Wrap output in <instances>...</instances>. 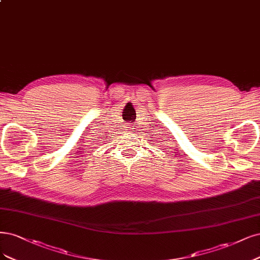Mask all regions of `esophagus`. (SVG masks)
<instances>
[{
  "mask_svg": "<svg viewBox=\"0 0 260 260\" xmlns=\"http://www.w3.org/2000/svg\"><path fill=\"white\" fill-rule=\"evenodd\" d=\"M133 127L134 126L132 123H127V124H124V130H132Z\"/></svg>",
  "mask_w": 260,
  "mask_h": 260,
  "instance_id": "34e87169",
  "label": "esophagus"
}]
</instances>
